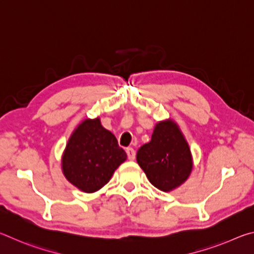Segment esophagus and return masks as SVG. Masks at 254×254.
<instances>
[{
	"instance_id": "obj_1",
	"label": "esophagus",
	"mask_w": 254,
	"mask_h": 254,
	"mask_svg": "<svg viewBox=\"0 0 254 254\" xmlns=\"http://www.w3.org/2000/svg\"><path fill=\"white\" fill-rule=\"evenodd\" d=\"M126 152L127 154V158L130 159V160H134V158H135L134 149H133V148H127L126 149Z\"/></svg>"
}]
</instances>
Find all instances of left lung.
<instances>
[{"label":"left lung","instance_id":"1","mask_svg":"<svg viewBox=\"0 0 254 254\" xmlns=\"http://www.w3.org/2000/svg\"><path fill=\"white\" fill-rule=\"evenodd\" d=\"M136 161L149 182L162 191L180 186L192 169L188 143L171 120L157 124L151 141L137 150Z\"/></svg>","mask_w":254,"mask_h":254}]
</instances>
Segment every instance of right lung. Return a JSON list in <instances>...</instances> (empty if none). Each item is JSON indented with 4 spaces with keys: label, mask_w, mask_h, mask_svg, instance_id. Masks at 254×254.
Wrapping results in <instances>:
<instances>
[{
    "label": "right lung",
    "mask_w": 254,
    "mask_h": 254,
    "mask_svg": "<svg viewBox=\"0 0 254 254\" xmlns=\"http://www.w3.org/2000/svg\"><path fill=\"white\" fill-rule=\"evenodd\" d=\"M127 153L117 137L101 126L100 119L85 120L68 140L63 154V173L85 192H94L110 182Z\"/></svg>",
    "instance_id": "right-lung-1"
}]
</instances>
